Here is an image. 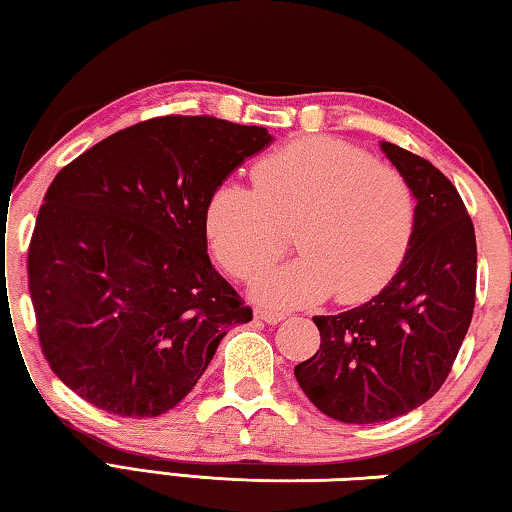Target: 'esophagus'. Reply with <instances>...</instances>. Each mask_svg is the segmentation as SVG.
Here are the masks:
<instances>
[{"instance_id": "esophagus-1", "label": "esophagus", "mask_w": 512, "mask_h": 512, "mask_svg": "<svg viewBox=\"0 0 512 512\" xmlns=\"http://www.w3.org/2000/svg\"><path fill=\"white\" fill-rule=\"evenodd\" d=\"M255 318L257 320H264V323H268V325H277V323H282L284 316L282 311H273V309H264V307H257L255 309Z\"/></svg>"}]
</instances>
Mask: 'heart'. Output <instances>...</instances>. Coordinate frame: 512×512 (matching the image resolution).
<instances>
[{
  "instance_id": "1",
  "label": "heart",
  "mask_w": 512,
  "mask_h": 512,
  "mask_svg": "<svg viewBox=\"0 0 512 512\" xmlns=\"http://www.w3.org/2000/svg\"><path fill=\"white\" fill-rule=\"evenodd\" d=\"M253 183L216 185L205 230L228 273L255 280L282 257L293 228L302 255L255 284L268 305H309L332 293L357 305L384 289L409 255L418 219L409 180L357 144L298 137L255 162Z\"/></svg>"
}]
</instances>
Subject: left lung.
<instances>
[{"mask_svg":"<svg viewBox=\"0 0 512 512\" xmlns=\"http://www.w3.org/2000/svg\"><path fill=\"white\" fill-rule=\"evenodd\" d=\"M409 180L418 219L409 255L366 305L314 316L320 348L296 366L302 391L329 418L393 420L440 391L474 314V223L443 171L402 146L381 142Z\"/></svg>","mask_w":512,"mask_h":512,"instance_id":"1","label":"left lung"}]
</instances>
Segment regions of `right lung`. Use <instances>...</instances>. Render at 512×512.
Segmentation results:
<instances>
[{
	"label": "right lung",
	"mask_w": 512,
	"mask_h": 512,
	"mask_svg": "<svg viewBox=\"0 0 512 512\" xmlns=\"http://www.w3.org/2000/svg\"><path fill=\"white\" fill-rule=\"evenodd\" d=\"M271 142L262 126L167 115L58 171L29 244L40 348L65 386L121 418L192 391L230 327L253 320L207 257V198Z\"/></svg>",
	"instance_id": "1"
}]
</instances>
